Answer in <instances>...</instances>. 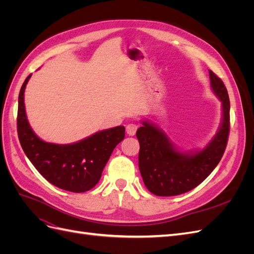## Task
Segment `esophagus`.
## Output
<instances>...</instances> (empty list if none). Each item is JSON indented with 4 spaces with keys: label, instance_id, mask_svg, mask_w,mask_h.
<instances>
[{
    "label": "esophagus",
    "instance_id": "1",
    "mask_svg": "<svg viewBox=\"0 0 254 254\" xmlns=\"http://www.w3.org/2000/svg\"><path fill=\"white\" fill-rule=\"evenodd\" d=\"M136 129H137V125L133 124V123H131V124H128L126 126V131L129 135H134L136 132Z\"/></svg>",
    "mask_w": 254,
    "mask_h": 254
}]
</instances>
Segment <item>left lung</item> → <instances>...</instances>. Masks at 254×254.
I'll list each match as a JSON object with an SVG mask.
<instances>
[{
    "mask_svg": "<svg viewBox=\"0 0 254 254\" xmlns=\"http://www.w3.org/2000/svg\"><path fill=\"white\" fill-rule=\"evenodd\" d=\"M211 88L221 102L222 118L217 133L201 150L181 151L159 127L142 121L136 130L140 142L139 168L150 193L176 196L198 187L217 166L230 131V101L222 80L209 71Z\"/></svg>",
    "mask_w": 254,
    "mask_h": 254,
    "instance_id": "left-lung-1",
    "label": "left lung"
}]
</instances>
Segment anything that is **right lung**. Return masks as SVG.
Here are the masks:
<instances>
[{
	"label": "right lung",
	"mask_w": 254,
	"mask_h": 254,
	"mask_svg": "<svg viewBox=\"0 0 254 254\" xmlns=\"http://www.w3.org/2000/svg\"><path fill=\"white\" fill-rule=\"evenodd\" d=\"M32 74L23 82L18 106V136L26 157L53 186L73 193L94 188L102 177L113 149L125 137V127L102 130L72 144L41 140L30 127L24 105V92Z\"/></svg>",
	"instance_id": "1"
}]
</instances>
